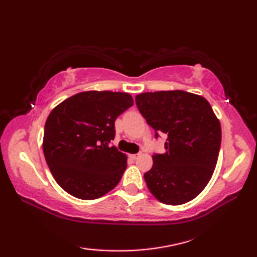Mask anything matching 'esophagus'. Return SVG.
<instances>
[{
	"label": "esophagus",
	"mask_w": 257,
	"mask_h": 257,
	"mask_svg": "<svg viewBox=\"0 0 257 257\" xmlns=\"http://www.w3.org/2000/svg\"><path fill=\"white\" fill-rule=\"evenodd\" d=\"M140 156H141V154H135V155H130L129 157H130V158H132V159H133V160H137V159H138V158H139Z\"/></svg>",
	"instance_id": "obj_1"
}]
</instances>
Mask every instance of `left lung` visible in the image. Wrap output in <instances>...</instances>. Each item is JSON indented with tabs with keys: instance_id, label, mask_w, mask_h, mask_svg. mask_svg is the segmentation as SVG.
Here are the masks:
<instances>
[{
	"instance_id": "obj_1",
	"label": "left lung",
	"mask_w": 257,
	"mask_h": 257,
	"mask_svg": "<svg viewBox=\"0 0 257 257\" xmlns=\"http://www.w3.org/2000/svg\"><path fill=\"white\" fill-rule=\"evenodd\" d=\"M136 105L156 132L168 136L165 154H154L145 173L160 202L180 205L198 196L212 178L221 147V124L202 96L183 90L144 92Z\"/></svg>"
}]
</instances>
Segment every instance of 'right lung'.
Wrapping results in <instances>:
<instances>
[{"label": "right lung", "mask_w": 257, "mask_h": 257, "mask_svg": "<svg viewBox=\"0 0 257 257\" xmlns=\"http://www.w3.org/2000/svg\"><path fill=\"white\" fill-rule=\"evenodd\" d=\"M133 105L127 92L92 90L53 109L45 123L43 151L54 179L67 193L95 200L119 183L127 157L110 144L117 117Z\"/></svg>", "instance_id": "right-lung-1"}]
</instances>
